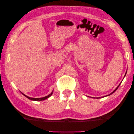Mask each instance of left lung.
Wrapping results in <instances>:
<instances>
[{"instance_id": "8db88e82", "label": "left lung", "mask_w": 134, "mask_h": 134, "mask_svg": "<svg viewBox=\"0 0 134 134\" xmlns=\"http://www.w3.org/2000/svg\"><path fill=\"white\" fill-rule=\"evenodd\" d=\"M126 74H125V75H126ZM120 84H119V85H118V87H116V89L115 90H114V91H113L112 92V93H110V94H109V95H107V96H105V97H106V96H110V95H111V94H113V93H114V92H115L116 91V90H117V89L118 88V87H119V85H120ZM92 98H94V97H92ZM99 98H100V97H99ZM97 98H98V97H97Z\"/></svg>"}]
</instances>
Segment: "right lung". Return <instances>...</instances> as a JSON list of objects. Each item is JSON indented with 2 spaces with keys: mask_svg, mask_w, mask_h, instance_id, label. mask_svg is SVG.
<instances>
[{
  "mask_svg": "<svg viewBox=\"0 0 134 134\" xmlns=\"http://www.w3.org/2000/svg\"><path fill=\"white\" fill-rule=\"evenodd\" d=\"M22 94H23L24 96H25L26 97L28 98V99H30V100H34V101H42V100H46V99H47V98H48L49 97H50V96H51L52 95V94H53V91H52V93H50V94H49V95H48V96H46V97H41V98H32V97H28L27 96L25 95V94H23V93H22Z\"/></svg>",
  "mask_w": 134,
  "mask_h": 134,
  "instance_id": "right-lung-1",
  "label": "right lung"
}]
</instances>
